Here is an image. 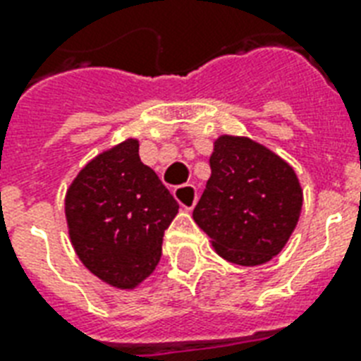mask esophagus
<instances>
[{"label":"esophagus","instance_id":"esophagus-1","mask_svg":"<svg viewBox=\"0 0 361 361\" xmlns=\"http://www.w3.org/2000/svg\"><path fill=\"white\" fill-rule=\"evenodd\" d=\"M174 197H176V200L180 202L181 208L192 209V206H195L198 200V191L195 185H191V183H185V185L176 187Z\"/></svg>","mask_w":361,"mask_h":361}]
</instances>
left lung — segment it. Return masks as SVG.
Segmentation results:
<instances>
[{
    "label": "left lung",
    "mask_w": 361,
    "mask_h": 361,
    "mask_svg": "<svg viewBox=\"0 0 361 361\" xmlns=\"http://www.w3.org/2000/svg\"><path fill=\"white\" fill-rule=\"evenodd\" d=\"M192 219L221 257L258 266L279 255L296 228L303 192L294 170L268 147L240 136H221Z\"/></svg>",
    "instance_id": "8db88e82"
}]
</instances>
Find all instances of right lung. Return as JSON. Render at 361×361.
<instances>
[{
  "instance_id": "add662e5",
  "label": "right lung",
  "mask_w": 361,
  "mask_h": 361,
  "mask_svg": "<svg viewBox=\"0 0 361 361\" xmlns=\"http://www.w3.org/2000/svg\"><path fill=\"white\" fill-rule=\"evenodd\" d=\"M178 202L140 161L138 142L125 140L87 163L65 198L69 236L92 274L135 288L161 260L163 236Z\"/></svg>"
}]
</instances>
